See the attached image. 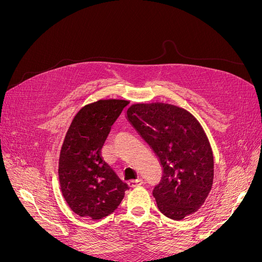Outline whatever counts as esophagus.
Returning <instances> with one entry per match:
<instances>
[{
    "label": "esophagus",
    "mask_w": 262,
    "mask_h": 262,
    "mask_svg": "<svg viewBox=\"0 0 262 262\" xmlns=\"http://www.w3.org/2000/svg\"><path fill=\"white\" fill-rule=\"evenodd\" d=\"M143 185V180L142 179H137V180H131L129 181V186L134 188V187H139V186H142Z\"/></svg>",
    "instance_id": "34e87169"
}]
</instances>
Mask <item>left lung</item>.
I'll return each mask as SVG.
<instances>
[{"mask_svg": "<svg viewBox=\"0 0 262 262\" xmlns=\"http://www.w3.org/2000/svg\"><path fill=\"white\" fill-rule=\"evenodd\" d=\"M126 119L152 147L163 168L153 190L160 211L175 221L196 212L214 178L212 148L200 122L186 109L165 102L133 104Z\"/></svg>", "mask_w": 262, "mask_h": 262, "instance_id": "obj_1", "label": "left lung"}]
</instances>
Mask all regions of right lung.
Segmentation results:
<instances>
[{"label": "right lung", "instance_id": "right-lung-1", "mask_svg": "<svg viewBox=\"0 0 262 262\" xmlns=\"http://www.w3.org/2000/svg\"><path fill=\"white\" fill-rule=\"evenodd\" d=\"M128 104L123 99L92 102L69 126L59 157V181L69 207L82 217L100 220L112 214L129 189L100 155L110 128Z\"/></svg>", "mask_w": 262, "mask_h": 262}]
</instances>
